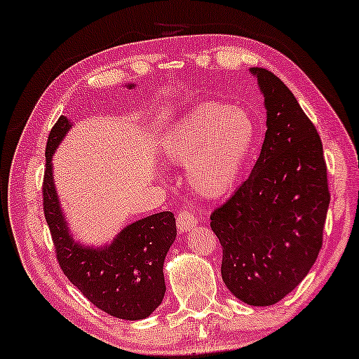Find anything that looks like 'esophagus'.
I'll return each mask as SVG.
<instances>
[{
    "label": "esophagus",
    "mask_w": 359,
    "mask_h": 359,
    "mask_svg": "<svg viewBox=\"0 0 359 359\" xmlns=\"http://www.w3.org/2000/svg\"><path fill=\"white\" fill-rule=\"evenodd\" d=\"M175 224H177V229L180 232H189L196 226L198 219L194 212L180 211L177 214V219H175Z\"/></svg>",
    "instance_id": "esophagus-1"
}]
</instances>
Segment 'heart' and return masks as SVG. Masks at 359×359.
Listing matches in <instances>:
<instances>
[{"label":"heart","instance_id":"heart-1","mask_svg":"<svg viewBox=\"0 0 359 359\" xmlns=\"http://www.w3.org/2000/svg\"><path fill=\"white\" fill-rule=\"evenodd\" d=\"M258 140V126L247 109L208 101L190 109L165 132L161 156L185 165V177L208 200L231 191Z\"/></svg>","mask_w":359,"mask_h":359}]
</instances>
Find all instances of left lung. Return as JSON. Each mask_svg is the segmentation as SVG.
<instances>
[{"mask_svg": "<svg viewBox=\"0 0 359 359\" xmlns=\"http://www.w3.org/2000/svg\"><path fill=\"white\" fill-rule=\"evenodd\" d=\"M264 96L266 137L250 177L211 214L226 287L271 306L308 276L323 247L330 194L323 142L287 85L250 67Z\"/></svg>", "mask_w": 359, "mask_h": 359, "instance_id": "left-lung-1", "label": "left lung"}]
</instances>
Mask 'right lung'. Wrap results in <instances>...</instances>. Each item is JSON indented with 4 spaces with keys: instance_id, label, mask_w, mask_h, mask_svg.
Returning a JSON list of instances; mask_svg holds the SVG:
<instances>
[{
    "instance_id": "obj_1",
    "label": "right lung",
    "mask_w": 359,
    "mask_h": 359,
    "mask_svg": "<svg viewBox=\"0 0 359 359\" xmlns=\"http://www.w3.org/2000/svg\"><path fill=\"white\" fill-rule=\"evenodd\" d=\"M130 90L135 83H127ZM74 124L61 116L46 143L43 210L56 247V258L67 279L83 297L109 316L145 319L163 303L164 259L177 229L170 211L151 214L128 224L109 243L95 247L74 238L53 177V154Z\"/></svg>"
}]
</instances>
